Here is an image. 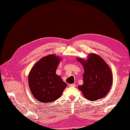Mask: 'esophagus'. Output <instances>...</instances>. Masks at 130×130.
I'll use <instances>...</instances> for the list:
<instances>
[{
  "label": "esophagus",
  "instance_id": "34e87169",
  "mask_svg": "<svg viewBox=\"0 0 130 130\" xmlns=\"http://www.w3.org/2000/svg\"><path fill=\"white\" fill-rule=\"evenodd\" d=\"M69 87H76V85L75 84H70L69 85Z\"/></svg>",
  "mask_w": 130,
  "mask_h": 130
}]
</instances>
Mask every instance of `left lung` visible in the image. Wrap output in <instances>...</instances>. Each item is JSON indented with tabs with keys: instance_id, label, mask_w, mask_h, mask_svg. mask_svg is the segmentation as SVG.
Wrapping results in <instances>:
<instances>
[{
	"instance_id": "1",
	"label": "left lung",
	"mask_w": 130,
	"mask_h": 130,
	"mask_svg": "<svg viewBox=\"0 0 130 130\" xmlns=\"http://www.w3.org/2000/svg\"><path fill=\"white\" fill-rule=\"evenodd\" d=\"M84 68V84L78 86L86 99L95 101L105 96L112 84V74L108 65L100 56L90 54L87 60L77 58Z\"/></svg>"
}]
</instances>
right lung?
Masks as SVG:
<instances>
[{
  "mask_svg": "<svg viewBox=\"0 0 130 130\" xmlns=\"http://www.w3.org/2000/svg\"><path fill=\"white\" fill-rule=\"evenodd\" d=\"M61 58L51 54L40 59L32 69L28 76L29 88L34 96L43 103H51L60 98L67 84L56 70Z\"/></svg>",
  "mask_w": 130,
  "mask_h": 130,
  "instance_id": "obj_1",
  "label": "right lung"
}]
</instances>
